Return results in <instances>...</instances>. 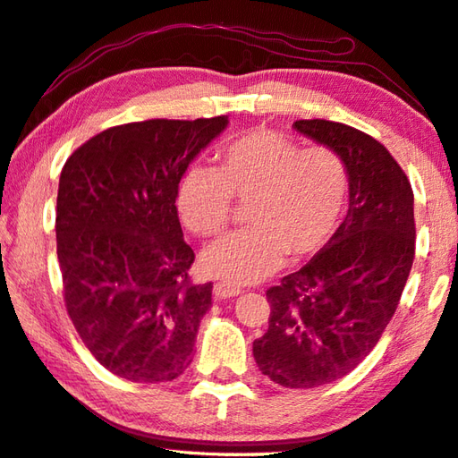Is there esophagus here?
Here are the masks:
<instances>
[{"mask_svg":"<svg viewBox=\"0 0 458 458\" xmlns=\"http://www.w3.org/2000/svg\"><path fill=\"white\" fill-rule=\"evenodd\" d=\"M240 294V288L236 286H230V284H224V282H218V284H214V296L222 301V298H232V296H238Z\"/></svg>","mask_w":458,"mask_h":458,"instance_id":"1","label":"esophagus"}]
</instances>
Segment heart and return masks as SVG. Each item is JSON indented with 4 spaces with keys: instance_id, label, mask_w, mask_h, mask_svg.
<instances>
[{
    "instance_id": "obj_1",
    "label": "heart",
    "mask_w": 458,
    "mask_h": 458,
    "mask_svg": "<svg viewBox=\"0 0 458 458\" xmlns=\"http://www.w3.org/2000/svg\"><path fill=\"white\" fill-rule=\"evenodd\" d=\"M348 170L335 149L304 148L280 131L256 128L220 149V165L190 164L176 188L180 222L200 236L226 226L234 198L250 226L208 244L200 268L228 284H252L276 272L284 256L327 246L344 214Z\"/></svg>"
}]
</instances>
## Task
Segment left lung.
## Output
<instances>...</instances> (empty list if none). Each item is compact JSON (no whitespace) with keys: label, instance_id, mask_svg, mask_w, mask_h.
I'll return each instance as SVG.
<instances>
[{"label":"left lung","instance_id":"obj_1","mask_svg":"<svg viewBox=\"0 0 458 458\" xmlns=\"http://www.w3.org/2000/svg\"><path fill=\"white\" fill-rule=\"evenodd\" d=\"M294 128L343 157L351 184L344 222L318 254L266 290L268 330L254 340L258 369L286 388L343 378L377 346L414 260V196L378 140L330 120Z\"/></svg>","mask_w":458,"mask_h":458}]
</instances>
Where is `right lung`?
I'll return each instance as SVG.
<instances>
[{
  "label": "right lung",
  "mask_w": 458,
  "mask_h": 458,
  "mask_svg": "<svg viewBox=\"0 0 458 458\" xmlns=\"http://www.w3.org/2000/svg\"><path fill=\"white\" fill-rule=\"evenodd\" d=\"M226 115L107 128L64 164L55 238L64 302L96 360L131 382H168L192 362L212 282L188 276L176 188Z\"/></svg>",
  "instance_id": "obj_1"
}]
</instances>
